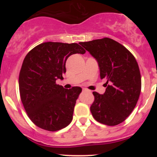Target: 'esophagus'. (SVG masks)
I'll return each instance as SVG.
<instances>
[{"label":"esophagus","instance_id":"esophagus-1","mask_svg":"<svg viewBox=\"0 0 157 157\" xmlns=\"http://www.w3.org/2000/svg\"><path fill=\"white\" fill-rule=\"evenodd\" d=\"M82 91H88V90L86 89H84V88H83V89H82Z\"/></svg>","mask_w":157,"mask_h":157}]
</instances>
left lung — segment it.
<instances>
[{
  "label": "left lung",
  "mask_w": 157,
  "mask_h": 157,
  "mask_svg": "<svg viewBox=\"0 0 157 157\" xmlns=\"http://www.w3.org/2000/svg\"><path fill=\"white\" fill-rule=\"evenodd\" d=\"M96 59L100 78L106 79L103 94L94 91L90 110L93 117L113 126L125 121L136 106L141 91V75L136 59L125 46L104 37L79 43Z\"/></svg>",
  "instance_id": "obj_1"
}]
</instances>
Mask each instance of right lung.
<instances>
[{"instance_id": "1", "label": "right lung", "mask_w": 157, "mask_h": 157, "mask_svg": "<svg viewBox=\"0 0 157 157\" xmlns=\"http://www.w3.org/2000/svg\"><path fill=\"white\" fill-rule=\"evenodd\" d=\"M85 52L77 44L46 42L25 57L19 75L20 95L27 115L37 127L56 131L71 123L82 89H66L56 80L63 79L69 56Z\"/></svg>"}]
</instances>
